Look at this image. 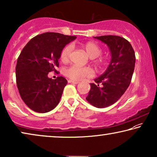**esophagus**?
<instances>
[{
	"label": "esophagus",
	"mask_w": 157,
	"mask_h": 157,
	"mask_svg": "<svg viewBox=\"0 0 157 157\" xmlns=\"http://www.w3.org/2000/svg\"><path fill=\"white\" fill-rule=\"evenodd\" d=\"M68 82H69V83H72V84H78V81L72 80V79H69V80H68Z\"/></svg>",
	"instance_id": "esophagus-1"
}]
</instances>
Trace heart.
I'll return each instance as SVG.
<instances>
[{"mask_svg": "<svg viewBox=\"0 0 157 157\" xmlns=\"http://www.w3.org/2000/svg\"><path fill=\"white\" fill-rule=\"evenodd\" d=\"M82 49L90 58H96L101 54V49L98 44L94 42H87L81 45ZM72 51V45H67L62 50L60 59L63 63H67L70 60ZM98 65H101L104 63L103 59H99L96 61ZM65 75L74 80H80L84 78H89L93 75L92 69L90 67H79L77 66H71L65 70Z\"/></svg>", "mask_w": 157, "mask_h": 157, "instance_id": "obj_1", "label": "heart"}]
</instances>
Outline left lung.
Segmentation results:
<instances>
[{"label": "left lung", "instance_id": "obj_1", "mask_svg": "<svg viewBox=\"0 0 157 157\" xmlns=\"http://www.w3.org/2000/svg\"><path fill=\"white\" fill-rule=\"evenodd\" d=\"M105 43L111 53V60L105 72L94 79L96 85L86 100L94 107L105 108L113 105L123 95L131 82L135 66V53L127 40L117 35L94 37Z\"/></svg>", "mask_w": 157, "mask_h": 157}]
</instances>
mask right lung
I'll return each mask as SVG.
<instances>
[{"label": "right lung", "mask_w": 157, "mask_h": 157, "mask_svg": "<svg viewBox=\"0 0 157 157\" xmlns=\"http://www.w3.org/2000/svg\"><path fill=\"white\" fill-rule=\"evenodd\" d=\"M76 36L45 33L30 40L17 58L15 73L20 95L30 109L40 113L53 109L60 100L67 81L63 77L52 79L65 46Z\"/></svg>", "instance_id": "add662e5"}]
</instances>
